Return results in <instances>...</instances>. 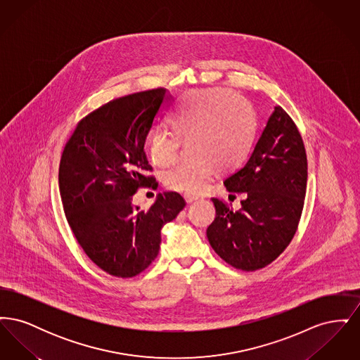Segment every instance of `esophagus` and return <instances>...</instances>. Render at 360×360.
I'll use <instances>...</instances> for the list:
<instances>
[{
    "label": "esophagus",
    "mask_w": 360,
    "mask_h": 360,
    "mask_svg": "<svg viewBox=\"0 0 360 360\" xmlns=\"http://www.w3.org/2000/svg\"><path fill=\"white\" fill-rule=\"evenodd\" d=\"M184 198H185V201H186L188 204H191V202L197 201L200 197H197V195H193V194H185V195H184Z\"/></svg>",
    "instance_id": "34e87169"
}]
</instances>
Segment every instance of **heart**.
<instances>
[{
  "label": "heart",
  "mask_w": 360,
  "mask_h": 360,
  "mask_svg": "<svg viewBox=\"0 0 360 360\" xmlns=\"http://www.w3.org/2000/svg\"><path fill=\"white\" fill-rule=\"evenodd\" d=\"M172 132L156 129L148 141V156L158 167L178 158L181 143L195 158L165 174V185L174 191L200 194L209 186L217 166L231 170L248 154L255 132L251 105L226 89H207L185 96L172 115Z\"/></svg>",
  "instance_id": "obj_1"
}]
</instances>
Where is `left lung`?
Returning a JSON list of instances; mask_svg holds the SVG:
<instances>
[{
    "mask_svg": "<svg viewBox=\"0 0 360 360\" xmlns=\"http://www.w3.org/2000/svg\"><path fill=\"white\" fill-rule=\"evenodd\" d=\"M308 162L290 116L275 106L252 153L224 179L229 193H244L238 212L212 198L216 219L206 236L219 257L243 271L259 270L289 245L301 219Z\"/></svg>",
    "mask_w": 360,
    "mask_h": 360,
    "instance_id": "left-lung-1",
    "label": "left lung"
}]
</instances>
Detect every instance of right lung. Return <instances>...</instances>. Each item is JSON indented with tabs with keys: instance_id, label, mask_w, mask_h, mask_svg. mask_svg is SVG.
<instances>
[{
	"instance_id": "1",
	"label": "right lung",
	"mask_w": 360,
	"mask_h": 360,
	"mask_svg": "<svg viewBox=\"0 0 360 360\" xmlns=\"http://www.w3.org/2000/svg\"><path fill=\"white\" fill-rule=\"evenodd\" d=\"M172 103L166 89L116 98L79 121L63 150L59 191L70 228L113 276L144 271L158 257L162 226L186 205L175 191L159 193L148 210L132 204L137 188L155 184L144 146Z\"/></svg>"
}]
</instances>
